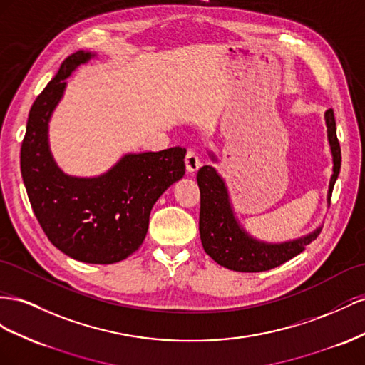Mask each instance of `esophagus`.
Listing matches in <instances>:
<instances>
[{"label":"esophagus","mask_w":365,"mask_h":365,"mask_svg":"<svg viewBox=\"0 0 365 365\" xmlns=\"http://www.w3.org/2000/svg\"><path fill=\"white\" fill-rule=\"evenodd\" d=\"M185 165H186V170H188L190 173H194L200 168V158L199 154H197L195 150H188L186 151V155H185Z\"/></svg>","instance_id":"obj_1"}]
</instances>
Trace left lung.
I'll return each instance as SVG.
<instances>
[{
  "label": "left lung",
  "instance_id": "left-lung-1",
  "mask_svg": "<svg viewBox=\"0 0 365 365\" xmlns=\"http://www.w3.org/2000/svg\"><path fill=\"white\" fill-rule=\"evenodd\" d=\"M326 123L329 142L333 154V175L329 186V202L333 186L341 170V147L336 136V122L333 110L326 111ZM197 183L200 188V238L205 252L215 263L237 272H263L286 263L306 249V245L314 242L321 229L314 234L295 242L281 245L259 243L245 234L238 227L227 192L220 175L210 165H205L197 173Z\"/></svg>",
  "mask_w": 365,
  "mask_h": 365
}]
</instances>
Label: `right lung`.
I'll return each instance as SVG.
<instances>
[{"instance_id": "add662e5", "label": "right lung", "mask_w": 365, "mask_h": 365, "mask_svg": "<svg viewBox=\"0 0 365 365\" xmlns=\"http://www.w3.org/2000/svg\"><path fill=\"white\" fill-rule=\"evenodd\" d=\"M90 58L87 51L66 58L35 99L21 145V174L36 220L51 245L79 262L111 264L143 243L153 205L185 174L186 150L127 154L96 179L62 174L48 151L47 122L64 91V79Z\"/></svg>"}]
</instances>
